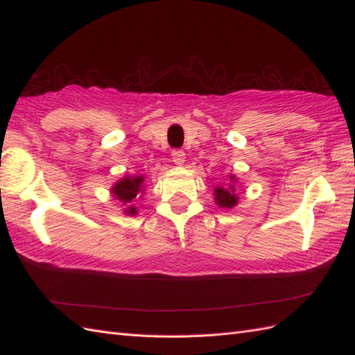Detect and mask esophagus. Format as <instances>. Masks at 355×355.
<instances>
[{
    "mask_svg": "<svg viewBox=\"0 0 355 355\" xmlns=\"http://www.w3.org/2000/svg\"><path fill=\"white\" fill-rule=\"evenodd\" d=\"M184 160H186V154L183 153V150H180V149L172 150V162L173 163L182 166L184 163Z\"/></svg>",
    "mask_w": 355,
    "mask_h": 355,
    "instance_id": "obj_1",
    "label": "esophagus"
}]
</instances>
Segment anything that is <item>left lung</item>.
<instances>
[{
  "label": "left lung",
  "mask_w": 355,
  "mask_h": 355,
  "mask_svg": "<svg viewBox=\"0 0 355 355\" xmlns=\"http://www.w3.org/2000/svg\"><path fill=\"white\" fill-rule=\"evenodd\" d=\"M229 180L232 183H229V187H221L218 186L215 187V201L216 205L223 207V209H232L238 205V195L235 193V186H233V183L236 182L235 175H230Z\"/></svg>",
  "instance_id": "8db88e82"
}]
</instances>
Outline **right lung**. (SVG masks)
I'll use <instances>...</instances> for the list:
<instances>
[{"label":"right lung","mask_w":355,"mask_h":355,"mask_svg":"<svg viewBox=\"0 0 355 355\" xmlns=\"http://www.w3.org/2000/svg\"><path fill=\"white\" fill-rule=\"evenodd\" d=\"M143 182H145V178L143 177H125L122 180H119V182L112 186V195H114V198L119 200L122 205L128 206L123 212L126 215H135L137 214V209L135 206H132L131 202L135 200L137 195H140L143 191Z\"/></svg>","instance_id":"right-lung-1"}]
</instances>
